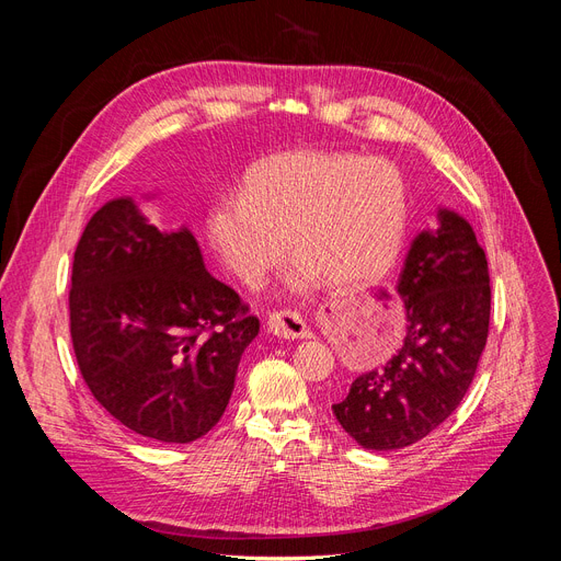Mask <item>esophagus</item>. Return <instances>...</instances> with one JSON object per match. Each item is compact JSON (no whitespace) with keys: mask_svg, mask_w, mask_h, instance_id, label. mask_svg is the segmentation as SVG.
Masks as SVG:
<instances>
[{"mask_svg":"<svg viewBox=\"0 0 561 561\" xmlns=\"http://www.w3.org/2000/svg\"><path fill=\"white\" fill-rule=\"evenodd\" d=\"M265 328L277 339H311V330L300 313L275 311L265 320Z\"/></svg>","mask_w":561,"mask_h":561,"instance_id":"1","label":"esophagus"}]
</instances>
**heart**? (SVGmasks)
<instances>
[{
	"mask_svg": "<svg viewBox=\"0 0 561 561\" xmlns=\"http://www.w3.org/2000/svg\"><path fill=\"white\" fill-rule=\"evenodd\" d=\"M407 186L381 159L298 150L254 163L243 191H222L206 211V239L225 268L259 286L290 248L293 293L336 279L375 282L396 261L407 229Z\"/></svg>",
	"mask_w": 561,
	"mask_h": 561,
	"instance_id": "b5f03b06",
	"label": "heart"
}]
</instances>
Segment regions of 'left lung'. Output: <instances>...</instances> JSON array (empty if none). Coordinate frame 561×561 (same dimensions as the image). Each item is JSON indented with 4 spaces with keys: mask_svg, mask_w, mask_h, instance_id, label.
<instances>
[{
    "mask_svg": "<svg viewBox=\"0 0 561 561\" xmlns=\"http://www.w3.org/2000/svg\"><path fill=\"white\" fill-rule=\"evenodd\" d=\"M404 259L396 290L407 332L396 355L355 377L332 411L366 450H398L425 438L459 407L489 336L486 254L470 222L440 206Z\"/></svg>",
    "mask_w": 561,
    "mask_h": 561,
    "instance_id": "obj_1",
    "label": "left lung"
}]
</instances>
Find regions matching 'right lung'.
<instances>
[{
	"mask_svg": "<svg viewBox=\"0 0 561 561\" xmlns=\"http://www.w3.org/2000/svg\"><path fill=\"white\" fill-rule=\"evenodd\" d=\"M70 334L83 381L115 421L191 444L222 419L259 320L204 268L186 227L161 231L115 197L75 252Z\"/></svg>",
	"mask_w": 561,
	"mask_h": 561,
	"instance_id": "1",
	"label": "right lung"
}]
</instances>
